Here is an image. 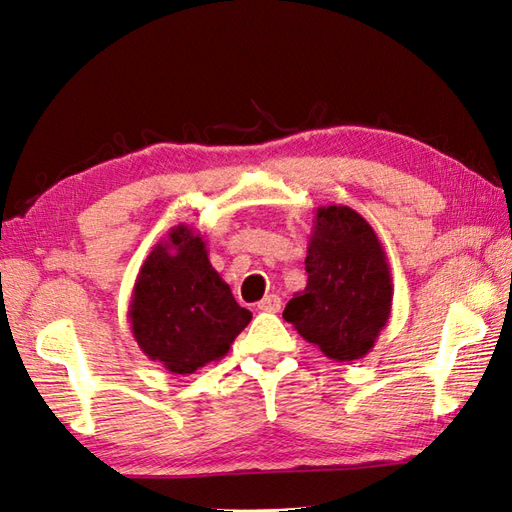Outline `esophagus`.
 <instances>
[{
	"instance_id": "1",
	"label": "esophagus",
	"mask_w": 512,
	"mask_h": 512,
	"mask_svg": "<svg viewBox=\"0 0 512 512\" xmlns=\"http://www.w3.org/2000/svg\"><path fill=\"white\" fill-rule=\"evenodd\" d=\"M280 306H282V300L278 298V295H265L263 300L258 302V311H265V313H278L280 311Z\"/></svg>"
}]
</instances>
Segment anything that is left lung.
<instances>
[{"mask_svg": "<svg viewBox=\"0 0 512 512\" xmlns=\"http://www.w3.org/2000/svg\"><path fill=\"white\" fill-rule=\"evenodd\" d=\"M304 265L309 280L282 317L328 359H363L392 313V276L379 236L352 208L322 206Z\"/></svg>", "mask_w": 512, "mask_h": 512, "instance_id": "1", "label": "left lung"}]
</instances>
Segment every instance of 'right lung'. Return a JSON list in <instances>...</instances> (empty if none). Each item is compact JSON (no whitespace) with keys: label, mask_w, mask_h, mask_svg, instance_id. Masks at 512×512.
<instances>
[{"label":"right lung","mask_w":512,"mask_h":512,"mask_svg":"<svg viewBox=\"0 0 512 512\" xmlns=\"http://www.w3.org/2000/svg\"><path fill=\"white\" fill-rule=\"evenodd\" d=\"M252 313L212 267L203 236L175 225L140 267L129 324L140 350L173 374H192L230 352Z\"/></svg>","instance_id":"1"}]
</instances>
